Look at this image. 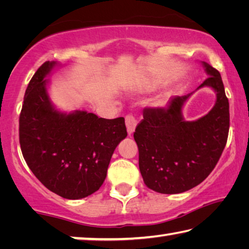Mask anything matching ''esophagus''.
Masks as SVG:
<instances>
[{
	"label": "esophagus",
	"instance_id": "obj_1",
	"mask_svg": "<svg viewBox=\"0 0 249 249\" xmlns=\"http://www.w3.org/2000/svg\"><path fill=\"white\" fill-rule=\"evenodd\" d=\"M125 123H126V127H127L128 135L133 134V132L135 130V127H136V125H137V120L135 119V116L133 114L126 115Z\"/></svg>",
	"mask_w": 249,
	"mask_h": 249
}]
</instances>
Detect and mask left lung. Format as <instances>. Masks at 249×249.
<instances>
[{"mask_svg":"<svg viewBox=\"0 0 249 249\" xmlns=\"http://www.w3.org/2000/svg\"><path fill=\"white\" fill-rule=\"evenodd\" d=\"M206 78L201 87L216 91L209 114L185 122L181 108L189 95L177 96L167 107H146L134 140L146 187L163 195L190 190L208 178L225 148L230 129V104L221 74L203 62Z\"/></svg>","mask_w":249,"mask_h":249,"instance_id":"8db88e82","label":"left lung"}]
</instances>
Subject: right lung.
Listing matches in <instances>:
<instances>
[{"mask_svg": "<svg viewBox=\"0 0 249 249\" xmlns=\"http://www.w3.org/2000/svg\"><path fill=\"white\" fill-rule=\"evenodd\" d=\"M46 61L29 81L19 114V144L29 169L46 188L65 199L98 191L116 146L127 136L124 117L107 120L77 111L65 115L49 102Z\"/></svg>", "mask_w": 249, "mask_h": 249, "instance_id": "right-lung-1", "label": "right lung"}]
</instances>
